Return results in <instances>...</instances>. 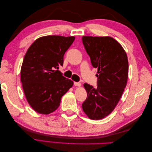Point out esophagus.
I'll list each match as a JSON object with an SVG mask.
<instances>
[{
    "mask_svg": "<svg viewBox=\"0 0 152 152\" xmlns=\"http://www.w3.org/2000/svg\"><path fill=\"white\" fill-rule=\"evenodd\" d=\"M74 85L75 86H77V87H80L81 86V84L80 83V82H74Z\"/></svg>",
    "mask_w": 152,
    "mask_h": 152,
    "instance_id": "34e87169",
    "label": "esophagus"
}]
</instances>
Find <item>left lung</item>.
Segmentation results:
<instances>
[{"label":"left lung","instance_id":"obj_1","mask_svg":"<svg viewBox=\"0 0 152 152\" xmlns=\"http://www.w3.org/2000/svg\"><path fill=\"white\" fill-rule=\"evenodd\" d=\"M92 65L98 68L97 87L85 83L87 97L82 107L87 116L100 120L115 108L126 86L129 64L122 45L111 37L83 36Z\"/></svg>","mask_w":152,"mask_h":152}]
</instances>
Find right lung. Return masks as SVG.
Here are the masks:
<instances>
[{"label": "right lung", "instance_id": "1", "mask_svg": "<svg viewBox=\"0 0 152 152\" xmlns=\"http://www.w3.org/2000/svg\"><path fill=\"white\" fill-rule=\"evenodd\" d=\"M75 37L48 35L35 40L27 50L21 68V82L27 102L35 111L48 115L60 104L73 85L57 69Z\"/></svg>", "mask_w": 152, "mask_h": 152}]
</instances>
